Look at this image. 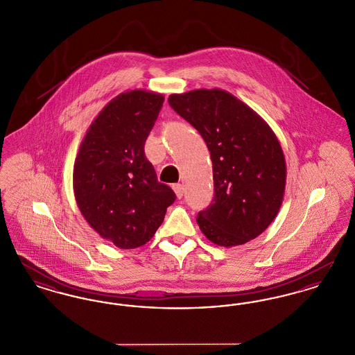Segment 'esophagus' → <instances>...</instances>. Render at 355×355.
Instances as JSON below:
<instances>
[{"label":"esophagus","instance_id":"34e87169","mask_svg":"<svg viewBox=\"0 0 355 355\" xmlns=\"http://www.w3.org/2000/svg\"><path fill=\"white\" fill-rule=\"evenodd\" d=\"M173 190H174V193H175V196H177L178 198H182L184 190H185L182 184H174V185H173Z\"/></svg>","mask_w":355,"mask_h":355}]
</instances>
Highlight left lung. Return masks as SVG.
Returning <instances> with one entry per match:
<instances>
[{"mask_svg": "<svg viewBox=\"0 0 355 355\" xmlns=\"http://www.w3.org/2000/svg\"><path fill=\"white\" fill-rule=\"evenodd\" d=\"M170 106L202 135L213 162L214 198L197 216L216 245H243L279 211L286 162L278 138L253 109L222 89L171 94Z\"/></svg>", "mask_w": 355, "mask_h": 355, "instance_id": "left-lung-1", "label": "left lung"}]
</instances>
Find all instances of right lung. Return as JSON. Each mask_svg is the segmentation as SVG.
I'll list each match as a JSON object with an SVG mask.
<instances>
[{
	"mask_svg": "<svg viewBox=\"0 0 355 355\" xmlns=\"http://www.w3.org/2000/svg\"><path fill=\"white\" fill-rule=\"evenodd\" d=\"M164 96L146 90L121 93L89 126L73 169V189L87 223L119 249L152 239L175 201L158 182L145 142Z\"/></svg>",
	"mask_w": 355,
	"mask_h": 355,
	"instance_id": "obj_1",
	"label": "right lung"
}]
</instances>
